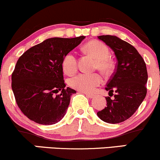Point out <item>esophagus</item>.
<instances>
[{
    "instance_id": "1",
    "label": "esophagus",
    "mask_w": 160,
    "mask_h": 160,
    "mask_svg": "<svg viewBox=\"0 0 160 160\" xmlns=\"http://www.w3.org/2000/svg\"><path fill=\"white\" fill-rule=\"evenodd\" d=\"M84 94H85L86 96L88 97L89 98H92L93 97H95V95H92V94H89V93H86V92L84 93Z\"/></svg>"
}]
</instances>
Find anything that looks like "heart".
<instances>
[{
  "instance_id": "heart-1",
  "label": "heart",
  "mask_w": 160,
  "mask_h": 160,
  "mask_svg": "<svg viewBox=\"0 0 160 160\" xmlns=\"http://www.w3.org/2000/svg\"><path fill=\"white\" fill-rule=\"evenodd\" d=\"M86 51L97 60V67L104 74H109L112 70V62L108 58L110 51L102 42L93 40L85 46ZM64 71L67 74H72L78 69V61L74 52H70L65 56L62 62ZM69 85L77 90L83 92H91L102 82V78L99 74L80 73L70 78Z\"/></svg>"
}]
</instances>
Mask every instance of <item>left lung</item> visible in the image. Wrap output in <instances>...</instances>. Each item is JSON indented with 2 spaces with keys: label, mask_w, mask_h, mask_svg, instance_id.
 Instances as JSON below:
<instances>
[{
  "label": "left lung",
  "mask_w": 160,
  "mask_h": 160,
  "mask_svg": "<svg viewBox=\"0 0 160 160\" xmlns=\"http://www.w3.org/2000/svg\"><path fill=\"white\" fill-rule=\"evenodd\" d=\"M98 38L113 51L117 63L114 74L105 87L112 95L115 92L114 98L106 97L107 107L97 115L105 122L119 123L131 117L146 96L148 78L146 64L137 49L120 38L113 35Z\"/></svg>",
  "instance_id": "obj_1"
}]
</instances>
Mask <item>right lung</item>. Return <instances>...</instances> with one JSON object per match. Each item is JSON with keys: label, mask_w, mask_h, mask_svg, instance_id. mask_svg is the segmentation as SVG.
I'll return each mask as SVG.
<instances>
[{"label": "right lung", "mask_w": 160, "mask_h": 160, "mask_svg": "<svg viewBox=\"0 0 160 160\" xmlns=\"http://www.w3.org/2000/svg\"><path fill=\"white\" fill-rule=\"evenodd\" d=\"M85 38H49L19 57L12 74V89L19 109L29 120L52 125L65 115L76 91L65 88L62 62ZM59 91V95H54Z\"/></svg>", "instance_id": "1"}]
</instances>
